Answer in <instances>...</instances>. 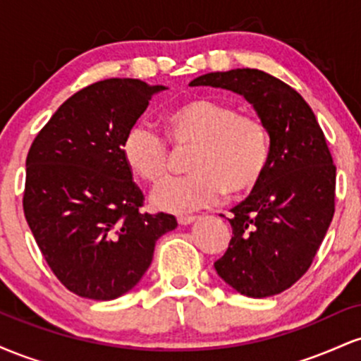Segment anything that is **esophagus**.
<instances>
[{
	"instance_id": "34e87169",
	"label": "esophagus",
	"mask_w": 361,
	"mask_h": 361,
	"mask_svg": "<svg viewBox=\"0 0 361 361\" xmlns=\"http://www.w3.org/2000/svg\"><path fill=\"white\" fill-rule=\"evenodd\" d=\"M195 221H198L197 215H183V217H178V224H180V226H190V224H193Z\"/></svg>"
}]
</instances>
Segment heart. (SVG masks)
I'll list each match as a JSON object with an SVG mask.
<instances>
[{
  "instance_id": "1",
  "label": "heart",
  "mask_w": 361,
  "mask_h": 361,
  "mask_svg": "<svg viewBox=\"0 0 361 361\" xmlns=\"http://www.w3.org/2000/svg\"><path fill=\"white\" fill-rule=\"evenodd\" d=\"M168 139L176 149H193L188 157L192 175L173 178L156 186L151 202L156 209L185 214L258 188L271 156L270 130L264 120L239 114L233 103L192 98L164 117ZM122 159L134 176L157 183L171 169L168 140L147 123H135L122 140Z\"/></svg>"
}]
</instances>
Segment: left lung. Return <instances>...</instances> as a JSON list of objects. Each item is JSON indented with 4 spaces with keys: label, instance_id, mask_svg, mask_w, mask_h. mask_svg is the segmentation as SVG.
<instances>
[{
    "label": "left lung",
    "instance_id": "1",
    "mask_svg": "<svg viewBox=\"0 0 361 361\" xmlns=\"http://www.w3.org/2000/svg\"><path fill=\"white\" fill-rule=\"evenodd\" d=\"M190 86L234 91L270 130L267 175L229 219L233 239L215 271L252 299L276 295L309 270L334 215L336 166L307 102L259 69L198 76Z\"/></svg>",
    "mask_w": 361,
    "mask_h": 361
}]
</instances>
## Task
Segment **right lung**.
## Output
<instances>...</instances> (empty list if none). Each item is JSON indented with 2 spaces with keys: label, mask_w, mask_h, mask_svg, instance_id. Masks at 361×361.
<instances>
[{
  "label": "right lung",
  "mask_w": 361,
  "mask_h": 361,
  "mask_svg": "<svg viewBox=\"0 0 361 361\" xmlns=\"http://www.w3.org/2000/svg\"><path fill=\"white\" fill-rule=\"evenodd\" d=\"M166 86L111 78L68 98L27 156L23 212L54 275L76 295L114 300L151 267L156 241L178 226L142 214L122 159L127 130Z\"/></svg>",
  "instance_id": "1"
}]
</instances>
